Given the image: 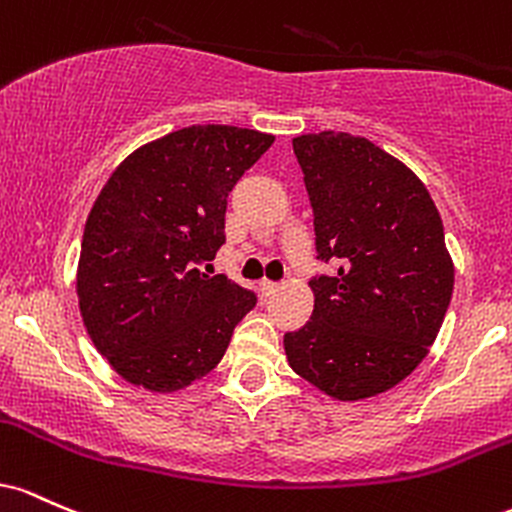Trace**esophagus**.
Segmentation results:
<instances>
[{
  "mask_svg": "<svg viewBox=\"0 0 512 512\" xmlns=\"http://www.w3.org/2000/svg\"><path fill=\"white\" fill-rule=\"evenodd\" d=\"M258 290H261L263 297H271V295H275V292L280 290V285L278 283H271V280H261Z\"/></svg>",
  "mask_w": 512,
  "mask_h": 512,
  "instance_id": "esophagus-1",
  "label": "esophagus"
}]
</instances>
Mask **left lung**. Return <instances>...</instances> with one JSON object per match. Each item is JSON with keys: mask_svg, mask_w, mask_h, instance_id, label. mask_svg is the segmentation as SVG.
Here are the masks:
<instances>
[{"mask_svg": "<svg viewBox=\"0 0 512 512\" xmlns=\"http://www.w3.org/2000/svg\"><path fill=\"white\" fill-rule=\"evenodd\" d=\"M314 210L312 319L285 333L287 363L338 401L377 396L428 355L450 307L455 266L440 212L404 162L348 132L292 140Z\"/></svg>", "mask_w": 512, "mask_h": 512, "instance_id": "obj_1", "label": "left lung"}]
</instances>
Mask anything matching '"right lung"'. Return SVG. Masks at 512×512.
<instances>
[{"instance_id":"1","label":"right lung","mask_w":512,"mask_h":512,"mask_svg":"<svg viewBox=\"0 0 512 512\" xmlns=\"http://www.w3.org/2000/svg\"><path fill=\"white\" fill-rule=\"evenodd\" d=\"M268 132L191 125L125 157L86 217L77 297L86 333L123 380L179 392L215 370L256 295L210 275L227 195Z\"/></svg>"}]
</instances>
